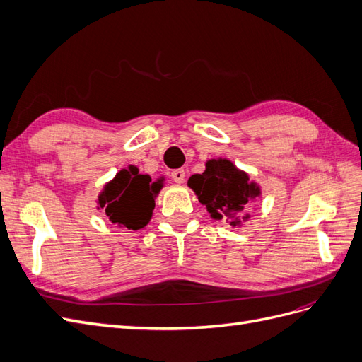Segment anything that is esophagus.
<instances>
[{"label": "esophagus", "mask_w": 362, "mask_h": 362, "mask_svg": "<svg viewBox=\"0 0 362 362\" xmlns=\"http://www.w3.org/2000/svg\"><path fill=\"white\" fill-rule=\"evenodd\" d=\"M172 180L175 181V182H178V184H181V182H184V178H185V170L184 169H177V170H172Z\"/></svg>", "instance_id": "obj_1"}]
</instances>
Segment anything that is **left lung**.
<instances>
[{
  "mask_svg": "<svg viewBox=\"0 0 362 362\" xmlns=\"http://www.w3.org/2000/svg\"><path fill=\"white\" fill-rule=\"evenodd\" d=\"M187 184L199 202L206 206L211 218H226L231 226H240L242 221H247L249 214H238L246 204L261 196L259 185L250 181L246 172L237 169L234 163L226 158L208 160L205 170L192 175Z\"/></svg>",
  "mask_w": 362,
  "mask_h": 362,
  "instance_id": "obj_1",
  "label": "left lung"
}]
</instances>
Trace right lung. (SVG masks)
<instances>
[{
	"label": "right lung",
	"instance_id": "right-lung-1",
	"mask_svg": "<svg viewBox=\"0 0 362 362\" xmlns=\"http://www.w3.org/2000/svg\"><path fill=\"white\" fill-rule=\"evenodd\" d=\"M161 187L160 181L151 184L149 175H141L136 166H128L104 185L98 196V210H104L113 223L137 231L151 221Z\"/></svg>",
	"mask_w": 362,
	"mask_h": 362
}]
</instances>
